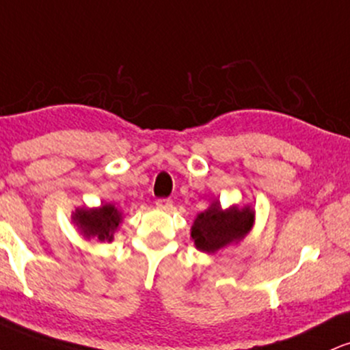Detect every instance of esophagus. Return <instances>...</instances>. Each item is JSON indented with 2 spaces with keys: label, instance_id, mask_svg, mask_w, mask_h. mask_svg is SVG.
Masks as SVG:
<instances>
[{
  "label": "esophagus",
  "instance_id": "34e87169",
  "mask_svg": "<svg viewBox=\"0 0 350 350\" xmlns=\"http://www.w3.org/2000/svg\"><path fill=\"white\" fill-rule=\"evenodd\" d=\"M157 208L163 210V212H170V210H172V200H170V199H158L157 200Z\"/></svg>",
  "mask_w": 350,
  "mask_h": 350
}]
</instances>
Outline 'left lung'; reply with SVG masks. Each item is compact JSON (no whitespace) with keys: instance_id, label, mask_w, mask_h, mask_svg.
<instances>
[{"instance_id":"8db88e82","label":"left lung","mask_w":350,"mask_h":350,"mask_svg":"<svg viewBox=\"0 0 350 350\" xmlns=\"http://www.w3.org/2000/svg\"><path fill=\"white\" fill-rule=\"evenodd\" d=\"M256 221V210L251 205H230L223 208L215 199L204 212L197 213L191 226V239L196 250L215 254L230 244L241 243L250 234Z\"/></svg>"}]
</instances>
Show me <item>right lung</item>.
Instances as JSON below:
<instances>
[{"instance_id":"add662e5","label":"right lung","mask_w":350,"mask_h":350,"mask_svg":"<svg viewBox=\"0 0 350 350\" xmlns=\"http://www.w3.org/2000/svg\"><path fill=\"white\" fill-rule=\"evenodd\" d=\"M71 220L86 239L96 238L103 243H112L113 234L120 228L124 215L116 205L100 204L99 207H78L71 212Z\"/></svg>"}]
</instances>
